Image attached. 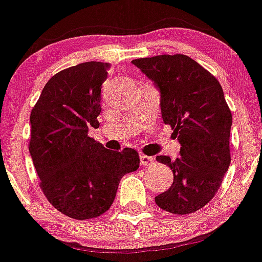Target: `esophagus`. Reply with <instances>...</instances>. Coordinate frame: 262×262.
Instances as JSON below:
<instances>
[{
    "mask_svg": "<svg viewBox=\"0 0 262 262\" xmlns=\"http://www.w3.org/2000/svg\"><path fill=\"white\" fill-rule=\"evenodd\" d=\"M140 162L141 166H150V164L154 163L153 157L145 156V154H140Z\"/></svg>",
    "mask_w": 262,
    "mask_h": 262,
    "instance_id": "1",
    "label": "esophagus"
}]
</instances>
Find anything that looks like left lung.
Listing matches in <instances>:
<instances>
[{"label":"left lung","mask_w":262,"mask_h":262,"mask_svg":"<svg viewBox=\"0 0 262 262\" xmlns=\"http://www.w3.org/2000/svg\"><path fill=\"white\" fill-rule=\"evenodd\" d=\"M161 92L164 124L181 144L180 156H157L170 167L173 183L156 196L162 210L188 215L215 196L230 164L233 117L217 79L183 54L158 55L133 60Z\"/></svg>","instance_id":"obj_1"}]
</instances>
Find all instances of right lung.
Returning <instances> with one entry per match:
<instances>
[{
    "mask_svg": "<svg viewBox=\"0 0 262 262\" xmlns=\"http://www.w3.org/2000/svg\"><path fill=\"white\" fill-rule=\"evenodd\" d=\"M111 64L87 61L59 72L31 113L29 153L47 201L76 220L103 215L121 179L139 168L138 151L105 149L89 136L98 128L101 84Z\"/></svg>",
    "mask_w": 262,
    "mask_h": 262,
    "instance_id": "right-lung-1",
    "label": "right lung"
}]
</instances>
